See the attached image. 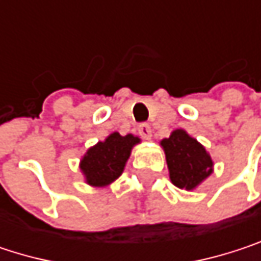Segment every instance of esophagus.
<instances>
[{
  "label": "esophagus",
  "mask_w": 261,
  "mask_h": 261,
  "mask_svg": "<svg viewBox=\"0 0 261 261\" xmlns=\"http://www.w3.org/2000/svg\"><path fill=\"white\" fill-rule=\"evenodd\" d=\"M137 131H139V134H140L143 139H151L152 130H151V125H149V124H146V122H142V124H139Z\"/></svg>",
  "instance_id": "34e87169"
}]
</instances>
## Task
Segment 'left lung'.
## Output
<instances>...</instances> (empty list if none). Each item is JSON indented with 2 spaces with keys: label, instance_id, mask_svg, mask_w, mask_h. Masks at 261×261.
Returning <instances> with one entry per match:
<instances>
[{
  "label": "left lung",
  "instance_id": "8db88e82",
  "mask_svg": "<svg viewBox=\"0 0 261 261\" xmlns=\"http://www.w3.org/2000/svg\"><path fill=\"white\" fill-rule=\"evenodd\" d=\"M171 181L177 187L192 190L213 171V162L204 146L186 131L175 130L162 140Z\"/></svg>",
  "mask_w": 261,
  "mask_h": 261
}]
</instances>
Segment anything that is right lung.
<instances>
[{
  "label": "right lung",
  "mask_w": 261,
  "mask_h": 261,
  "mask_svg": "<svg viewBox=\"0 0 261 261\" xmlns=\"http://www.w3.org/2000/svg\"><path fill=\"white\" fill-rule=\"evenodd\" d=\"M139 142V137L133 134L121 136L119 133H113L104 142L90 148L80 165L86 181L96 187L115 181L124 171L131 148Z\"/></svg>",
  "instance_id": "obj_1"
}]
</instances>
